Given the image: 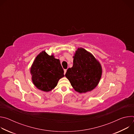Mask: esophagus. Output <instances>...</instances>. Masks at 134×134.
<instances>
[{"mask_svg":"<svg viewBox=\"0 0 134 134\" xmlns=\"http://www.w3.org/2000/svg\"><path fill=\"white\" fill-rule=\"evenodd\" d=\"M66 71H67V69H65V70H64V74H66Z\"/></svg>","mask_w":134,"mask_h":134,"instance_id":"1","label":"esophagus"}]
</instances>
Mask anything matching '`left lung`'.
<instances>
[{"instance_id":"left-lung-1","label":"left lung","mask_w":134,"mask_h":134,"mask_svg":"<svg viewBox=\"0 0 134 134\" xmlns=\"http://www.w3.org/2000/svg\"><path fill=\"white\" fill-rule=\"evenodd\" d=\"M101 75V65L94 57L84 49L79 48L74 56L73 66L67 69L65 76L74 90L81 93L96 87Z\"/></svg>"}]
</instances>
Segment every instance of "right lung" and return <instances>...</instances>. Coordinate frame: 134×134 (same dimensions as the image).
Here are the masks:
<instances>
[{
	"label": "right lung",
	"mask_w": 134,
	"mask_h": 134,
	"mask_svg": "<svg viewBox=\"0 0 134 134\" xmlns=\"http://www.w3.org/2000/svg\"><path fill=\"white\" fill-rule=\"evenodd\" d=\"M32 81L39 90L45 92L51 91L58 81L65 76L59 59L42 51L37 55L31 68Z\"/></svg>",
	"instance_id": "obj_1"
}]
</instances>
